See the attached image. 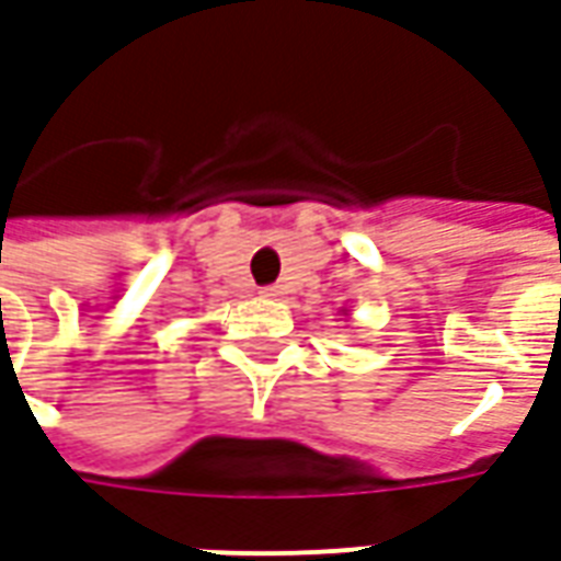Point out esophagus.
<instances>
[{
  "instance_id": "1",
  "label": "esophagus",
  "mask_w": 561,
  "mask_h": 561,
  "mask_svg": "<svg viewBox=\"0 0 561 561\" xmlns=\"http://www.w3.org/2000/svg\"><path fill=\"white\" fill-rule=\"evenodd\" d=\"M282 285H267V288H261V297H267V300H279L282 297Z\"/></svg>"
}]
</instances>
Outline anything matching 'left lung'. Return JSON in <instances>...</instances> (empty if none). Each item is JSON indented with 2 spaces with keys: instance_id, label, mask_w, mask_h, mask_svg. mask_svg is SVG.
<instances>
[{
  "instance_id": "8db88e82",
  "label": "left lung",
  "mask_w": 561,
  "mask_h": 561,
  "mask_svg": "<svg viewBox=\"0 0 561 561\" xmlns=\"http://www.w3.org/2000/svg\"><path fill=\"white\" fill-rule=\"evenodd\" d=\"M342 312H345V316H348V309H342Z\"/></svg>"
}]
</instances>
